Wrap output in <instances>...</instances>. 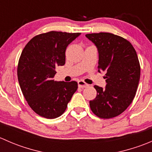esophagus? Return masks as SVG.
<instances>
[{
	"label": "esophagus",
	"mask_w": 152,
	"mask_h": 152,
	"mask_svg": "<svg viewBox=\"0 0 152 152\" xmlns=\"http://www.w3.org/2000/svg\"><path fill=\"white\" fill-rule=\"evenodd\" d=\"M78 86H79V87H81V88H85V87H87L88 85L85 82H84L83 81H79L78 82Z\"/></svg>",
	"instance_id": "obj_1"
}]
</instances>
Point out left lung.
Instances as JSON below:
<instances>
[{"instance_id":"1","label":"left lung","mask_w":152,"mask_h":152,"mask_svg":"<svg viewBox=\"0 0 152 152\" xmlns=\"http://www.w3.org/2000/svg\"><path fill=\"white\" fill-rule=\"evenodd\" d=\"M87 39L99 52V73L104 72V88L95 85L96 99L90 101L93 113L101 118H112L121 114L132 102L140 76L136 50L124 38L111 33L88 34Z\"/></svg>"}]
</instances>
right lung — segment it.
I'll return each instance as SVG.
<instances>
[{"label":"right lung","instance_id":"1","mask_svg":"<svg viewBox=\"0 0 152 152\" xmlns=\"http://www.w3.org/2000/svg\"><path fill=\"white\" fill-rule=\"evenodd\" d=\"M80 33L49 31L37 35L26 44L18 66L22 93L39 115L56 118L64 113L77 90L76 82H56V67L65 64V50Z\"/></svg>","mask_w":152,"mask_h":152}]
</instances>
